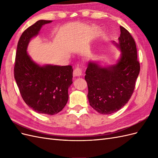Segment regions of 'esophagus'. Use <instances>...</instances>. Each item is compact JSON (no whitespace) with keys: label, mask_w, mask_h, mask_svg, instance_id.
I'll use <instances>...</instances> for the list:
<instances>
[{"label":"esophagus","mask_w":158,"mask_h":158,"mask_svg":"<svg viewBox=\"0 0 158 158\" xmlns=\"http://www.w3.org/2000/svg\"><path fill=\"white\" fill-rule=\"evenodd\" d=\"M82 70H81L80 68H76L74 70V73H73V74H74V76H82Z\"/></svg>","instance_id":"esophagus-1"}]
</instances>
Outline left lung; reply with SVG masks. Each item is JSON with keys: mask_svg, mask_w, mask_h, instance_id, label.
I'll return each instance as SVG.
<instances>
[{"mask_svg": "<svg viewBox=\"0 0 158 158\" xmlns=\"http://www.w3.org/2000/svg\"><path fill=\"white\" fill-rule=\"evenodd\" d=\"M120 30L118 43L113 41L121 52L117 63L102 66L89 61L85 71L89 105L103 114L117 112L128 102L140 73L135 41L125 27L120 26Z\"/></svg>", "mask_w": 158, "mask_h": 158, "instance_id": "1", "label": "left lung"}]
</instances>
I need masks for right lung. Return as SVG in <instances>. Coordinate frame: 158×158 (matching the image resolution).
Wrapping results in <instances>:
<instances>
[{
	"instance_id": "right-lung-1",
	"label": "right lung",
	"mask_w": 158,
	"mask_h": 158,
	"mask_svg": "<svg viewBox=\"0 0 158 158\" xmlns=\"http://www.w3.org/2000/svg\"><path fill=\"white\" fill-rule=\"evenodd\" d=\"M52 20H41L22 33L17 45L14 78L23 101L38 113L53 115L62 111L69 99L73 84V66L46 64L33 61L27 52L31 38Z\"/></svg>"
}]
</instances>
